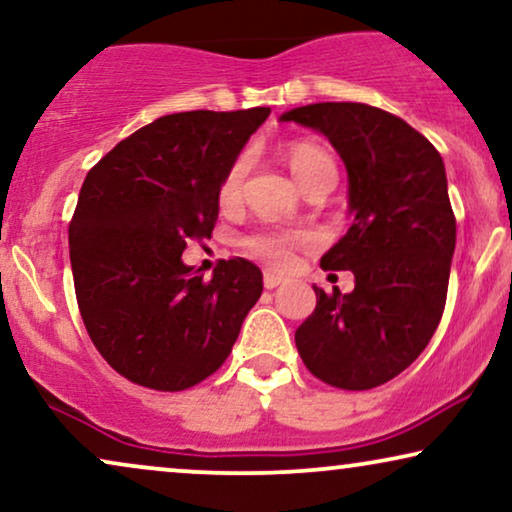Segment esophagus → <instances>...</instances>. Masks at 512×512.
<instances>
[{"instance_id":"1","label":"esophagus","mask_w":512,"mask_h":512,"mask_svg":"<svg viewBox=\"0 0 512 512\" xmlns=\"http://www.w3.org/2000/svg\"><path fill=\"white\" fill-rule=\"evenodd\" d=\"M282 282H284V277H282V275H277V272H270V270H265V272H263V284H265V289H275V287H280Z\"/></svg>"}]
</instances>
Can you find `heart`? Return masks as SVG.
Returning a JSON list of instances; mask_svg holds the SVG:
<instances>
[{
  "mask_svg": "<svg viewBox=\"0 0 512 512\" xmlns=\"http://www.w3.org/2000/svg\"><path fill=\"white\" fill-rule=\"evenodd\" d=\"M287 162L289 169L298 185H303L310 176H315L320 169L334 167L331 157L322 148H317L313 143H294L287 150ZM336 169V167H334ZM244 176H247V159H237L235 164L228 169V174L223 176L221 188H218V199H221L223 207H230L240 199ZM296 242H303L301 235H289V232H256L244 240V249L249 251L251 256L261 258L263 263L275 265V268H282V265L289 263L291 249H294Z\"/></svg>",
  "mask_w": 512,
  "mask_h": 512,
  "instance_id": "1",
  "label": "heart"
}]
</instances>
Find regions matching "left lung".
<instances>
[{
  "instance_id": "obj_1",
  "label": "left lung",
  "mask_w": 512,
  "mask_h": 512,
  "mask_svg": "<svg viewBox=\"0 0 512 512\" xmlns=\"http://www.w3.org/2000/svg\"><path fill=\"white\" fill-rule=\"evenodd\" d=\"M334 145L348 171V232L322 256L350 270V294H317L296 329L305 367L329 386L369 390L423 353L447 301L456 218L447 171L426 136L364 103H313L284 112Z\"/></svg>"
}]
</instances>
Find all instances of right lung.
Returning a JSON list of instances; mask_svg holds the SVG:
<instances>
[{
  "label": "right lung",
  "mask_w": 512,
  "mask_h": 512,
  "mask_svg": "<svg viewBox=\"0 0 512 512\" xmlns=\"http://www.w3.org/2000/svg\"><path fill=\"white\" fill-rule=\"evenodd\" d=\"M268 115H164L84 178L70 223L79 313L98 353L138 386L176 393L214 374L261 298L247 258L221 261L204 282L183 249L211 237L223 176Z\"/></svg>",
  "instance_id": "right-lung-1"
}]
</instances>
